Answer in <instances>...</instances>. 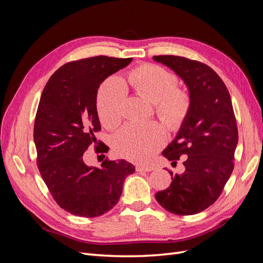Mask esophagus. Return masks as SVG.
Segmentation results:
<instances>
[{
    "label": "esophagus",
    "instance_id": "34e87169",
    "mask_svg": "<svg viewBox=\"0 0 263 263\" xmlns=\"http://www.w3.org/2000/svg\"><path fill=\"white\" fill-rule=\"evenodd\" d=\"M153 169L149 168V166H141V165H137L136 166V171L137 172H149Z\"/></svg>",
    "mask_w": 263,
    "mask_h": 263
}]
</instances>
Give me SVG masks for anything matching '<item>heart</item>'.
Wrapping results in <instances>:
<instances>
[{"mask_svg":"<svg viewBox=\"0 0 263 263\" xmlns=\"http://www.w3.org/2000/svg\"><path fill=\"white\" fill-rule=\"evenodd\" d=\"M125 86L156 104L158 116L172 128L179 127L191 108L187 92L178 89V78L156 65H142L126 73ZM125 91L117 80H108L101 86L97 105L102 124L114 128L122 121ZM164 133L156 123L125 125L114 137L118 156L135 162H144L160 148Z\"/></svg>","mask_w":263,"mask_h":263,"instance_id":"obj_1","label":"heart"}]
</instances>
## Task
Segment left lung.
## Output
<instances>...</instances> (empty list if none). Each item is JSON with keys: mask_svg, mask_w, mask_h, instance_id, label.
Wrapping results in <instances>:
<instances>
[{"mask_svg": "<svg viewBox=\"0 0 263 263\" xmlns=\"http://www.w3.org/2000/svg\"><path fill=\"white\" fill-rule=\"evenodd\" d=\"M169 67L189 89L191 108L176 138L162 155L172 163L181 156L185 170L170 172L168 189L156 194L164 210L176 215H194L217 200L234 170L238 129L232 99L219 76L205 63L180 55H155Z\"/></svg>", "mask_w": 263, "mask_h": 263, "instance_id": "8db88e82", "label": "left lung"}]
</instances>
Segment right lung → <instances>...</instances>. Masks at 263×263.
I'll use <instances>...</instances> for the list:
<instances>
[{
	"instance_id": "right-lung-1",
	"label": "right lung",
	"mask_w": 263,
	"mask_h": 263,
	"mask_svg": "<svg viewBox=\"0 0 263 263\" xmlns=\"http://www.w3.org/2000/svg\"><path fill=\"white\" fill-rule=\"evenodd\" d=\"M132 60L98 55L68 62L50 77L42 93L34 125L37 165L53 200L77 216L98 217L112 210L122 195L125 178L135 172L124 159H106L101 168L83 160L91 145L98 153L108 151L95 137L101 130L98 90L108 76Z\"/></svg>"
}]
</instances>
